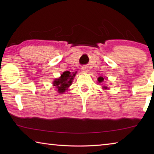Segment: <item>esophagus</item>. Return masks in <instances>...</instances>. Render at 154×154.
Returning a JSON list of instances; mask_svg holds the SVG:
<instances>
[{"label": "esophagus", "mask_w": 154, "mask_h": 154, "mask_svg": "<svg viewBox=\"0 0 154 154\" xmlns=\"http://www.w3.org/2000/svg\"><path fill=\"white\" fill-rule=\"evenodd\" d=\"M82 71L83 72H88V68L86 66H83L82 68Z\"/></svg>", "instance_id": "1"}]
</instances>
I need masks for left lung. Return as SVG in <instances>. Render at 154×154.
<instances>
[{"mask_svg": "<svg viewBox=\"0 0 154 154\" xmlns=\"http://www.w3.org/2000/svg\"><path fill=\"white\" fill-rule=\"evenodd\" d=\"M98 82L99 83H101V82H103V81H104V78L103 77H99L98 78ZM104 88H105V89H106V87H104Z\"/></svg>", "mask_w": 154, "mask_h": 154, "instance_id": "left-lung-1", "label": "left lung"}]
</instances>
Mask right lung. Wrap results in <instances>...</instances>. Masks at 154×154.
I'll list each match as a JSON object with an SVG mask.
<instances>
[{
  "label": "right lung",
  "mask_w": 154,
  "mask_h": 154,
  "mask_svg": "<svg viewBox=\"0 0 154 154\" xmlns=\"http://www.w3.org/2000/svg\"><path fill=\"white\" fill-rule=\"evenodd\" d=\"M75 73H71L69 71H65L61 75V77L54 82V85L58 88V92L62 94L67 90L68 87L71 85L72 81L76 75Z\"/></svg>",
  "instance_id": "right-lung-1"
}]
</instances>
